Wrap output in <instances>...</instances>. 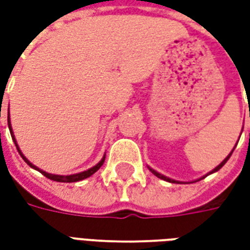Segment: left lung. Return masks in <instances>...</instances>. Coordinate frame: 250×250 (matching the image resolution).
<instances>
[{
  "instance_id": "1",
  "label": "left lung",
  "mask_w": 250,
  "mask_h": 250,
  "mask_svg": "<svg viewBox=\"0 0 250 250\" xmlns=\"http://www.w3.org/2000/svg\"><path fill=\"white\" fill-rule=\"evenodd\" d=\"M236 146H237V145H236ZM236 146H234V147H236ZM233 150H234V148H233ZM233 150H231L230 154H229V155H228V157H226L225 159H224V161H222V162H221L220 165H218V166H217V167L213 168V170H211V171H210V173L206 174V175H205V177H208V175H210V174H213V173H215V171H218V170H220V168L222 167V166H224V165H225L226 162H228V159H229V158H230L231 154H233ZM148 168H150V171H151V173L154 174V175H157L158 178L163 179V181H167V182H171V184H175V182H177V184H179V181H175V179H171V178H168V177H165V175H163V174H159V173H158V171H155V170H154V168H151V167H148ZM205 177H201V178H199V179H204ZM199 179H197V181H199ZM197 181H194V182H197Z\"/></svg>"
}]
</instances>
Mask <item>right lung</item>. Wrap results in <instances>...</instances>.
Segmentation results:
<instances>
[{
    "label": "right lung",
    "instance_id": "add662e5",
    "mask_svg": "<svg viewBox=\"0 0 250 250\" xmlns=\"http://www.w3.org/2000/svg\"><path fill=\"white\" fill-rule=\"evenodd\" d=\"M8 125H9V130H10V135H12V139H13L14 145H16V147H17V150H19L20 155L22 157V159H24L25 162L29 165L30 167L35 168V170H37V171H40L42 175H45L46 178L52 179V181H56V182H66V184H69V182H79V181H83V179L88 178V177H91L92 174H95L96 171H98L99 168L103 166L104 163V159H105V154H104V157L102 158V161L98 163V165H95L93 167L88 168V170H85V171H82V173H77V174H71V175H57V174H51V173H46V171H44V170H41V168H39L37 166H35L33 163H30L26 158H25V155L21 152V150H20L19 145H17V141H16V138H14V134H13V130H12V125H10V116H9V112H8Z\"/></svg>",
    "mask_w": 250,
    "mask_h": 250
}]
</instances>
